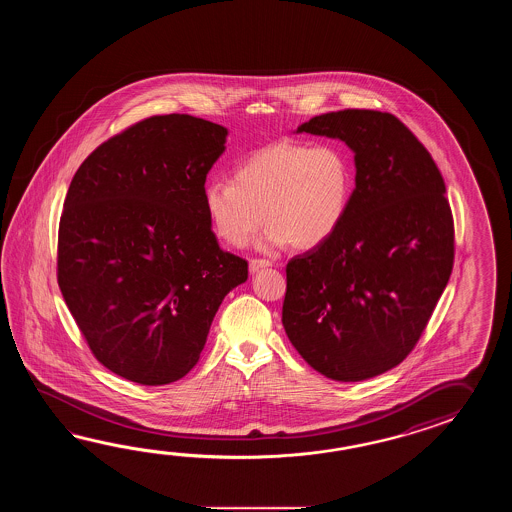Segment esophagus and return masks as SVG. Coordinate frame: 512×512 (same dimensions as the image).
<instances>
[{"instance_id":"1","label":"esophagus","mask_w":512,"mask_h":512,"mask_svg":"<svg viewBox=\"0 0 512 512\" xmlns=\"http://www.w3.org/2000/svg\"><path fill=\"white\" fill-rule=\"evenodd\" d=\"M272 263L269 260H251V263H249V269H251V272H258L261 271V269H265V267H271Z\"/></svg>"}]
</instances>
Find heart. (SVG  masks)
<instances>
[{
    "label": "heart",
    "mask_w": 512,
    "mask_h": 512,
    "mask_svg": "<svg viewBox=\"0 0 512 512\" xmlns=\"http://www.w3.org/2000/svg\"><path fill=\"white\" fill-rule=\"evenodd\" d=\"M353 190L348 152L335 142L278 141L251 153L229 179H210L203 205L210 227L243 247L265 219L267 247L326 243L346 218Z\"/></svg>",
    "instance_id": "b5f03b06"
}]
</instances>
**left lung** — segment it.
I'll return each instance as SVG.
<instances>
[{
    "mask_svg": "<svg viewBox=\"0 0 512 512\" xmlns=\"http://www.w3.org/2000/svg\"><path fill=\"white\" fill-rule=\"evenodd\" d=\"M346 142L355 190L337 232L287 263L282 324L327 379L366 381L423 335L454 265V219L432 155L392 113L344 109L296 133Z\"/></svg>",
    "mask_w": 512,
    "mask_h": 512,
    "instance_id": "left-lung-1",
    "label": "left lung"
}]
</instances>
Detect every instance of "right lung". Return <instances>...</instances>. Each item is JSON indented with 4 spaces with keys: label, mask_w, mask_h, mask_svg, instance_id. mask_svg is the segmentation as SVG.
<instances>
[{
    "label": "right lung",
    "mask_w": 512,
    "mask_h": 512,
    "mask_svg": "<svg viewBox=\"0 0 512 512\" xmlns=\"http://www.w3.org/2000/svg\"><path fill=\"white\" fill-rule=\"evenodd\" d=\"M229 131L157 115L80 164L58 229V285L95 359L144 386L179 381L223 298L249 276L219 249L203 205Z\"/></svg>",
    "instance_id": "add662e5"
}]
</instances>
